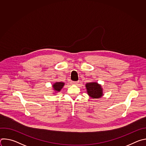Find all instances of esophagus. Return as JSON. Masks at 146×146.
<instances>
[{
	"mask_svg": "<svg viewBox=\"0 0 146 146\" xmlns=\"http://www.w3.org/2000/svg\"><path fill=\"white\" fill-rule=\"evenodd\" d=\"M78 81H72V84L73 85H77L78 84Z\"/></svg>",
	"mask_w": 146,
	"mask_h": 146,
	"instance_id": "esophagus-1",
	"label": "esophagus"
}]
</instances>
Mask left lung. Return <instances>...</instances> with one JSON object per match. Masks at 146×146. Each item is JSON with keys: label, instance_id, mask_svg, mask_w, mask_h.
I'll list each match as a JSON object with an SVG mask.
<instances>
[{"label": "left lung", "instance_id": "left-lung-1", "mask_svg": "<svg viewBox=\"0 0 146 146\" xmlns=\"http://www.w3.org/2000/svg\"><path fill=\"white\" fill-rule=\"evenodd\" d=\"M87 94L92 99H99L103 96V88L96 82H88L86 84Z\"/></svg>", "mask_w": 146, "mask_h": 146}]
</instances>
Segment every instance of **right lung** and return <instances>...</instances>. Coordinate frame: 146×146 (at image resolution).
<instances>
[{
  "instance_id": "add662e5",
  "label": "right lung",
  "mask_w": 146,
  "mask_h": 146,
  "mask_svg": "<svg viewBox=\"0 0 146 146\" xmlns=\"http://www.w3.org/2000/svg\"><path fill=\"white\" fill-rule=\"evenodd\" d=\"M65 82H56L52 85V89L54 90L55 93H57L60 91V90L64 87Z\"/></svg>"
}]
</instances>
